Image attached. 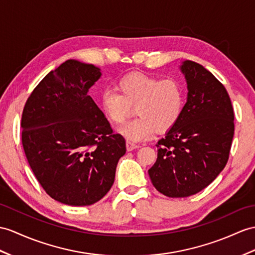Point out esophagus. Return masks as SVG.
I'll return each instance as SVG.
<instances>
[{
	"label": "esophagus",
	"mask_w": 255,
	"mask_h": 255,
	"mask_svg": "<svg viewBox=\"0 0 255 255\" xmlns=\"http://www.w3.org/2000/svg\"><path fill=\"white\" fill-rule=\"evenodd\" d=\"M138 147H139V146L134 144V142L129 141V140H127V150H128V151H132V150H134V149L138 148Z\"/></svg>",
	"instance_id": "esophagus-1"
}]
</instances>
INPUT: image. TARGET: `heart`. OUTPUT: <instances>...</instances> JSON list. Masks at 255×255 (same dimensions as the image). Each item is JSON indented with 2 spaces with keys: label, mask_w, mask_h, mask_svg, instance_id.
<instances>
[{
  "label": "heart",
  "mask_w": 255,
  "mask_h": 255,
  "mask_svg": "<svg viewBox=\"0 0 255 255\" xmlns=\"http://www.w3.org/2000/svg\"><path fill=\"white\" fill-rule=\"evenodd\" d=\"M118 91L101 95V106L108 120L121 124L135 108L138 118L119 128L128 140L140 141L154 131L162 133L175 126L184 108V90L174 79L160 80L142 72H133L116 84Z\"/></svg>",
  "instance_id": "1"
}]
</instances>
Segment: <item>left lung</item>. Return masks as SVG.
<instances>
[{
    "label": "left lung",
    "instance_id": "obj_1",
    "mask_svg": "<svg viewBox=\"0 0 255 255\" xmlns=\"http://www.w3.org/2000/svg\"><path fill=\"white\" fill-rule=\"evenodd\" d=\"M187 102L178 121L158 144L149 177L166 197L195 195L224 169L234 137V110L228 93L203 66L184 60Z\"/></svg>",
    "mask_w": 255,
    "mask_h": 255
}]
</instances>
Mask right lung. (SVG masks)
Here are the masks:
<instances>
[{
    "mask_svg": "<svg viewBox=\"0 0 255 255\" xmlns=\"http://www.w3.org/2000/svg\"><path fill=\"white\" fill-rule=\"evenodd\" d=\"M102 77L94 65L66 60L31 93L21 117L29 165L54 200L83 207L99 201L115 182L126 140L114 134L89 90Z\"/></svg>",
    "mask_w": 255,
    "mask_h": 255,
    "instance_id": "add662e5",
    "label": "right lung"
}]
</instances>
